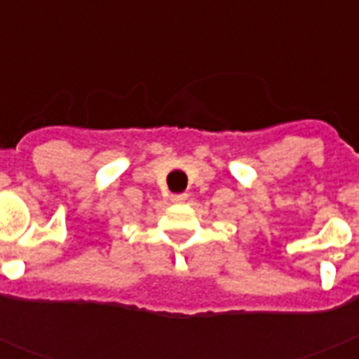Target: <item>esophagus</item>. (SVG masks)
Here are the masks:
<instances>
[{
    "mask_svg": "<svg viewBox=\"0 0 359 359\" xmlns=\"http://www.w3.org/2000/svg\"><path fill=\"white\" fill-rule=\"evenodd\" d=\"M187 198H189V196H187L185 192H182V194H172V196H170V201L176 203V205H182V203L187 201Z\"/></svg>",
    "mask_w": 359,
    "mask_h": 359,
    "instance_id": "1",
    "label": "esophagus"
}]
</instances>
